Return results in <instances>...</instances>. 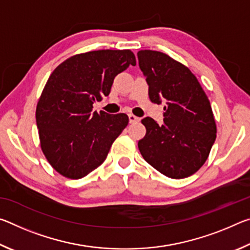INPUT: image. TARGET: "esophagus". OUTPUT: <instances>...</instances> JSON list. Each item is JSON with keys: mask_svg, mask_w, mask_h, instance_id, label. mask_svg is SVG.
<instances>
[{"mask_svg": "<svg viewBox=\"0 0 250 250\" xmlns=\"http://www.w3.org/2000/svg\"><path fill=\"white\" fill-rule=\"evenodd\" d=\"M129 121H130V124H135V122L140 121V118L135 117L134 115H132V113H130V115H129Z\"/></svg>", "mask_w": 250, "mask_h": 250, "instance_id": "34e87169", "label": "esophagus"}]
</instances>
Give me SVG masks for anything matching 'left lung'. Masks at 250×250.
<instances>
[{"label": "left lung", "instance_id": "1", "mask_svg": "<svg viewBox=\"0 0 250 250\" xmlns=\"http://www.w3.org/2000/svg\"><path fill=\"white\" fill-rule=\"evenodd\" d=\"M138 58L150 100L158 104L167 101L162 125L150 117L141 120L146 133L139 150L166 176H191L205 163L216 139L209 100L192 71L168 55L145 49L138 52Z\"/></svg>", "mask_w": 250, "mask_h": 250}]
</instances>
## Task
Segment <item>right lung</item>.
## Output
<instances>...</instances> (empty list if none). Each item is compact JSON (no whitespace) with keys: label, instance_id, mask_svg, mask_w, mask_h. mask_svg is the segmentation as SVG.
<instances>
[{"label":"right lung","instance_id":"1","mask_svg":"<svg viewBox=\"0 0 250 250\" xmlns=\"http://www.w3.org/2000/svg\"><path fill=\"white\" fill-rule=\"evenodd\" d=\"M135 65L129 49H101L71 56L49 76L36 107L42 151L59 174L78 180L104 163L129 118L92 112L118 74Z\"/></svg>","mask_w":250,"mask_h":250}]
</instances>
